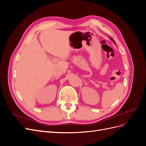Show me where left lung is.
Masks as SVG:
<instances>
[{"instance_id": "8db88e82", "label": "left lung", "mask_w": 146, "mask_h": 146, "mask_svg": "<svg viewBox=\"0 0 146 146\" xmlns=\"http://www.w3.org/2000/svg\"><path fill=\"white\" fill-rule=\"evenodd\" d=\"M110 38V39H111V40H112V41H113V42H114V44H115V42H114V40H113V39H112V38Z\"/></svg>"}]
</instances>
